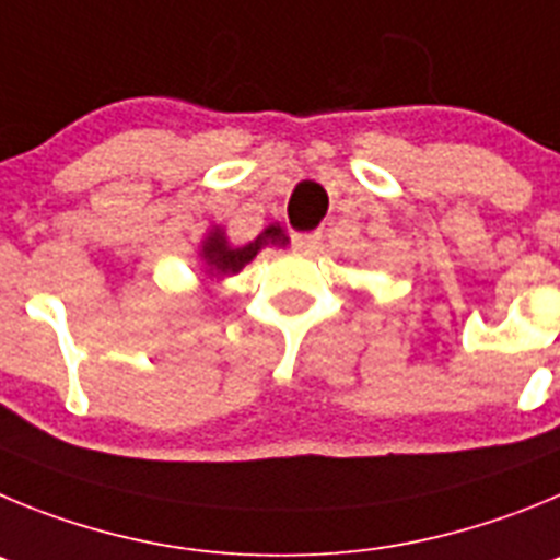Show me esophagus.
Listing matches in <instances>:
<instances>
[{
  "label": "esophagus",
  "instance_id": "obj_1",
  "mask_svg": "<svg viewBox=\"0 0 560 560\" xmlns=\"http://www.w3.org/2000/svg\"><path fill=\"white\" fill-rule=\"evenodd\" d=\"M292 245L295 250H315L320 245V231H299L292 234Z\"/></svg>",
  "mask_w": 560,
  "mask_h": 560
}]
</instances>
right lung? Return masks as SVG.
<instances>
[{"label": "right lung", "mask_w": 560, "mask_h": 560, "mask_svg": "<svg viewBox=\"0 0 560 560\" xmlns=\"http://www.w3.org/2000/svg\"><path fill=\"white\" fill-rule=\"evenodd\" d=\"M268 243H273V245L287 243L284 231H281L279 225H270V229H265V234L256 236L254 243L245 245V248H229V245H225V236L220 234V231H214V234H211L203 245V259H206V265H209L211 270H218L220 276L236 273V270H243L245 265H248V261L259 254L261 245H268Z\"/></svg>", "instance_id": "add662e5"}]
</instances>
